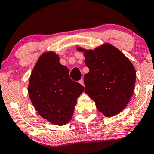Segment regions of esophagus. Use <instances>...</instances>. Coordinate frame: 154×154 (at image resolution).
I'll list each match as a JSON object with an SVG mask.
<instances>
[{
  "label": "esophagus",
  "mask_w": 154,
  "mask_h": 154,
  "mask_svg": "<svg viewBox=\"0 0 154 154\" xmlns=\"http://www.w3.org/2000/svg\"><path fill=\"white\" fill-rule=\"evenodd\" d=\"M79 83H80V84L82 85V86H85V85H84V80H83V79H81V80H80V81H79Z\"/></svg>",
  "instance_id": "esophagus-1"
}]
</instances>
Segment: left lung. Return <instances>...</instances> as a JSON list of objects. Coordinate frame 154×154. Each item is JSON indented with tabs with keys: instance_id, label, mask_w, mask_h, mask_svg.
<instances>
[{
	"instance_id": "left-lung-1",
	"label": "left lung",
	"mask_w": 154,
	"mask_h": 154,
	"mask_svg": "<svg viewBox=\"0 0 154 154\" xmlns=\"http://www.w3.org/2000/svg\"><path fill=\"white\" fill-rule=\"evenodd\" d=\"M77 49L84 52L85 64L89 68L84 75L85 92L105 116L119 114L127 106L134 91V66L122 51L109 43L94 50Z\"/></svg>"
}]
</instances>
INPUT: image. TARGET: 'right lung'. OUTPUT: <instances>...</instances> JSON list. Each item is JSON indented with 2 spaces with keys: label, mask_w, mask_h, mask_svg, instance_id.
<instances>
[{
  "label": "right lung",
  "mask_w": 154,
  "mask_h": 154,
  "mask_svg": "<svg viewBox=\"0 0 154 154\" xmlns=\"http://www.w3.org/2000/svg\"><path fill=\"white\" fill-rule=\"evenodd\" d=\"M84 87L73 81L60 57L50 51L42 54L29 77L28 94L37 112L51 124L65 125L74 113Z\"/></svg>",
  "instance_id": "1"
}]
</instances>
